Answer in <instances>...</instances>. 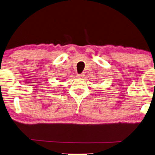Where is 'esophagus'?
Segmentation results:
<instances>
[{
	"instance_id": "34e87169",
	"label": "esophagus",
	"mask_w": 155,
	"mask_h": 155,
	"mask_svg": "<svg viewBox=\"0 0 155 155\" xmlns=\"http://www.w3.org/2000/svg\"><path fill=\"white\" fill-rule=\"evenodd\" d=\"M84 76H85V74L82 73V74H77V78H83Z\"/></svg>"
}]
</instances>
